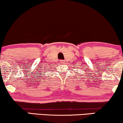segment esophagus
Returning a JSON list of instances; mask_svg holds the SVG:
<instances>
[{
  "mask_svg": "<svg viewBox=\"0 0 123 123\" xmlns=\"http://www.w3.org/2000/svg\"><path fill=\"white\" fill-rule=\"evenodd\" d=\"M60 63H62V64H64V63H65V61H63V60H61Z\"/></svg>",
  "mask_w": 123,
  "mask_h": 123,
  "instance_id": "obj_1",
  "label": "esophagus"
}]
</instances>
